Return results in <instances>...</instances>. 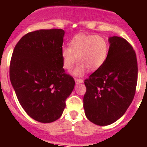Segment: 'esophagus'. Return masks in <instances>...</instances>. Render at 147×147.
Returning <instances> with one entry per match:
<instances>
[{"label": "esophagus", "mask_w": 147, "mask_h": 147, "mask_svg": "<svg viewBox=\"0 0 147 147\" xmlns=\"http://www.w3.org/2000/svg\"><path fill=\"white\" fill-rule=\"evenodd\" d=\"M75 82H76V84H81V83L83 82V80L80 79V78H75Z\"/></svg>", "instance_id": "34e87169"}]
</instances>
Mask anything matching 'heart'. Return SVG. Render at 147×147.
<instances>
[{"label": "heart", "instance_id": "1", "mask_svg": "<svg viewBox=\"0 0 147 147\" xmlns=\"http://www.w3.org/2000/svg\"><path fill=\"white\" fill-rule=\"evenodd\" d=\"M108 45L102 36L94 35L77 34L69 42V48L62 49V65L64 69L70 70L76 62L71 74L75 76H83L88 69L94 71L98 70L107 59Z\"/></svg>", "mask_w": 147, "mask_h": 147}]
</instances>
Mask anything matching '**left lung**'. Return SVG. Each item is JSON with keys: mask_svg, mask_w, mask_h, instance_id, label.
Wrapping results in <instances>:
<instances>
[{"mask_svg": "<svg viewBox=\"0 0 147 147\" xmlns=\"http://www.w3.org/2000/svg\"><path fill=\"white\" fill-rule=\"evenodd\" d=\"M105 63L85 80V114L94 124L107 126L123 116L132 103L137 82L136 53L123 38H108Z\"/></svg>", "mask_w": 147, "mask_h": 147, "instance_id": "8db88e82", "label": "left lung"}]
</instances>
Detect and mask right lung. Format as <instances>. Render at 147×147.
<instances>
[{
	"mask_svg": "<svg viewBox=\"0 0 147 147\" xmlns=\"http://www.w3.org/2000/svg\"><path fill=\"white\" fill-rule=\"evenodd\" d=\"M65 31L40 30L20 40L10 60V79L20 104L29 116L51 123L62 116L75 87L62 68Z\"/></svg>",
	"mask_w": 147,
	"mask_h": 147,
	"instance_id": "obj_1",
	"label": "right lung"
}]
</instances>
